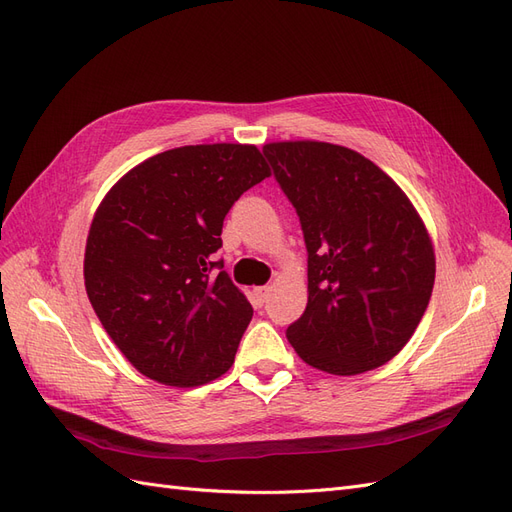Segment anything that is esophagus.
<instances>
[{"instance_id": "34e87169", "label": "esophagus", "mask_w": 512, "mask_h": 512, "mask_svg": "<svg viewBox=\"0 0 512 512\" xmlns=\"http://www.w3.org/2000/svg\"><path fill=\"white\" fill-rule=\"evenodd\" d=\"M269 294H271V288H269V286H258V288H254V301H256V305H265L267 299H269Z\"/></svg>"}]
</instances>
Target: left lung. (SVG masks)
Masks as SVG:
<instances>
[{
    "instance_id": "left-lung-1",
    "label": "left lung",
    "mask_w": 512,
    "mask_h": 512,
    "mask_svg": "<svg viewBox=\"0 0 512 512\" xmlns=\"http://www.w3.org/2000/svg\"><path fill=\"white\" fill-rule=\"evenodd\" d=\"M299 213L307 245V307L286 337L333 376L389 363L421 322L436 254L406 192L359 151L320 141L262 147Z\"/></svg>"
}]
</instances>
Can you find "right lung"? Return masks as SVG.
I'll use <instances>...</instances> for the list:
<instances>
[{
  "label": "right lung",
  "mask_w": 512,
  "mask_h": 512,
  "mask_svg": "<svg viewBox=\"0 0 512 512\" xmlns=\"http://www.w3.org/2000/svg\"><path fill=\"white\" fill-rule=\"evenodd\" d=\"M269 175L256 145H185L136 164L102 198L85 290L143 376L192 389L235 363L254 309L213 254L230 207Z\"/></svg>",
  "instance_id": "1"
}]
</instances>
